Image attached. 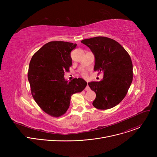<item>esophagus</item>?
Here are the masks:
<instances>
[{
    "instance_id": "34e87169",
    "label": "esophagus",
    "mask_w": 157,
    "mask_h": 157,
    "mask_svg": "<svg viewBox=\"0 0 157 157\" xmlns=\"http://www.w3.org/2000/svg\"><path fill=\"white\" fill-rule=\"evenodd\" d=\"M86 91H89V90H90V87H89V83H88V82H87V86H86Z\"/></svg>"
}]
</instances>
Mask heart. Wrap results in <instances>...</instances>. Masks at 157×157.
Returning <instances> with one entry per match:
<instances>
[{
  "label": "heart",
  "mask_w": 157,
  "mask_h": 157,
  "mask_svg": "<svg viewBox=\"0 0 157 157\" xmlns=\"http://www.w3.org/2000/svg\"><path fill=\"white\" fill-rule=\"evenodd\" d=\"M82 75H83V76H86V73H83V74H82Z\"/></svg>",
  "instance_id": "b5f03b06"
}]
</instances>
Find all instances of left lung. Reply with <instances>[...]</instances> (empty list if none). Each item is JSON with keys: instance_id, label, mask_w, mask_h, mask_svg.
Listing matches in <instances>:
<instances>
[{"instance_id": "obj_1", "label": "left lung", "mask_w": 157, "mask_h": 157, "mask_svg": "<svg viewBox=\"0 0 157 157\" xmlns=\"http://www.w3.org/2000/svg\"><path fill=\"white\" fill-rule=\"evenodd\" d=\"M81 43L94 55V71H102L100 81L89 82L96 97L93 102L99 109L113 108L126 96L133 79V66L130 55L116 40L105 36L84 39Z\"/></svg>"}]
</instances>
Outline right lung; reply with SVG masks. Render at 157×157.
Instances as JSON below:
<instances>
[{
	"instance_id": "obj_1",
	"label": "right lung",
	"mask_w": 157,
	"mask_h": 157,
	"mask_svg": "<svg viewBox=\"0 0 157 157\" xmlns=\"http://www.w3.org/2000/svg\"><path fill=\"white\" fill-rule=\"evenodd\" d=\"M76 45L61 41L48 42L30 62L28 79L32 96L40 107L53 117L63 115L70 107L71 96L81 92L87 85L80 78L70 81L64 78L72 65L71 52Z\"/></svg>"
}]
</instances>
